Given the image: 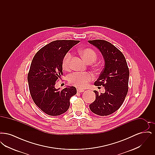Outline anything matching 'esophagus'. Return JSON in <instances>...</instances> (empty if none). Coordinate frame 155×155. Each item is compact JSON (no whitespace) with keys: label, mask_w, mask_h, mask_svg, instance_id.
Segmentation results:
<instances>
[{"label":"esophagus","mask_w":155,"mask_h":155,"mask_svg":"<svg viewBox=\"0 0 155 155\" xmlns=\"http://www.w3.org/2000/svg\"><path fill=\"white\" fill-rule=\"evenodd\" d=\"M84 91V90L83 89H77V92L78 93H81V92H83Z\"/></svg>","instance_id":"obj_1"}]
</instances>
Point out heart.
<instances>
[{
	"label": "heart",
	"mask_w": 155,
	"mask_h": 155,
	"mask_svg": "<svg viewBox=\"0 0 155 155\" xmlns=\"http://www.w3.org/2000/svg\"><path fill=\"white\" fill-rule=\"evenodd\" d=\"M82 57L87 62L91 63L96 60L97 54L96 52L91 48H84L79 51ZM72 54L71 53H67L62 61V68L64 70L68 71L71 68V60ZM68 81L70 84L77 87L78 88H85L89 82L93 80L92 75L87 72H74L68 76Z\"/></svg>",
	"instance_id": "b5f03b06"
}]
</instances>
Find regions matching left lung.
Listing matches in <instances>:
<instances>
[{
  "label": "left lung",
  "instance_id": "obj_1",
  "mask_svg": "<svg viewBox=\"0 0 155 155\" xmlns=\"http://www.w3.org/2000/svg\"><path fill=\"white\" fill-rule=\"evenodd\" d=\"M88 42L99 49L104 59V67L94 85L105 89L101 94L94 91L96 99L89 108L99 116H108L117 110L124 101L128 91L129 69L124 54L113 45L102 39Z\"/></svg>",
  "mask_w": 155,
  "mask_h": 155
}]
</instances>
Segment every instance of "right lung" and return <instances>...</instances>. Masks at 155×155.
Returning <instances> with one entry per match:
<instances>
[{"label":"right lung","instance_id":"right-lung-1","mask_svg":"<svg viewBox=\"0 0 155 155\" xmlns=\"http://www.w3.org/2000/svg\"><path fill=\"white\" fill-rule=\"evenodd\" d=\"M80 42L74 40H56L39 50L32 60L28 73L31 97L46 114L56 116L69 108L70 99L77 94L74 87L59 90L56 82L63 75L62 61L67 53Z\"/></svg>","mask_w":155,"mask_h":155}]
</instances>
